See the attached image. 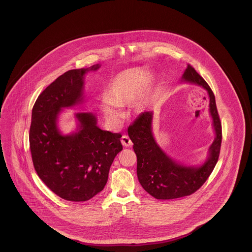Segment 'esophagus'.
Segmentation results:
<instances>
[{
  "label": "esophagus",
  "mask_w": 252,
  "mask_h": 252,
  "mask_svg": "<svg viewBox=\"0 0 252 252\" xmlns=\"http://www.w3.org/2000/svg\"><path fill=\"white\" fill-rule=\"evenodd\" d=\"M121 143H122V144H123L124 146H126V147H129V146H131L132 145L131 140H130V138H129L127 135H124V136L122 137Z\"/></svg>",
  "instance_id": "obj_1"
}]
</instances>
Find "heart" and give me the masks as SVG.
Segmentation results:
<instances>
[{"instance_id": "b5f03b06", "label": "heart", "mask_w": 252, "mask_h": 252, "mask_svg": "<svg viewBox=\"0 0 252 252\" xmlns=\"http://www.w3.org/2000/svg\"><path fill=\"white\" fill-rule=\"evenodd\" d=\"M150 73L143 68H132L118 73L109 82L106 98L101 103V110L107 120L118 125L122 119L119 107L134 102V108L142 112L149 106L152 96L143 93L150 80Z\"/></svg>"}]
</instances>
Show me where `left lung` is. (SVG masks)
I'll return each instance as SVG.
<instances>
[{
    "label": "left lung",
    "mask_w": 252,
    "mask_h": 252,
    "mask_svg": "<svg viewBox=\"0 0 252 252\" xmlns=\"http://www.w3.org/2000/svg\"><path fill=\"white\" fill-rule=\"evenodd\" d=\"M182 79L207 90L216 137L204 164L199 167H187L171 159L157 144L152 134L151 111L142 112L136 118L127 132L137 156V176L144 190L157 199L180 198L196 192L212 174L220 154L222 126L212 89L190 64H187Z\"/></svg>",
    "instance_id": "left-lung-1"
}]
</instances>
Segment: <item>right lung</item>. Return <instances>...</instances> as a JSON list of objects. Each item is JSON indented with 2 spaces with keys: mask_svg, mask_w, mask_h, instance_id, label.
Instances as JSON below:
<instances>
[{
  "mask_svg": "<svg viewBox=\"0 0 252 252\" xmlns=\"http://www.w3.org/2000/svg\"><path fill=\"white\" fill-rule=\"evenodd\" d=\"M100 66L64 72L38 95L32 109L29 144L39 179L69 201H87L101 192L109 168L123 149L120 133L102 130L94 114L77 113L79 131L63 136L57 127L61 108L82 100L85 73Z\"/></svg>",
  "mask_w": 252,
  "mask_h": 252,
  "instance_id": "add662e5",
  "label": "right lung"
}]
</instances>
